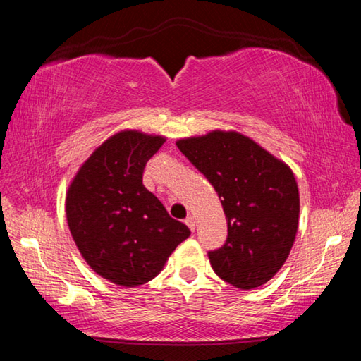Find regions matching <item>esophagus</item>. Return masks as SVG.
I'll list each match as a JSON object with an SVG mask.
<instances>
[{"instance_id": "1", "label": "esophagus", "mask_w": 361, "mask_h": 361, "mask_svg": "<svg viewBox=\"0 0 361 361\" xmlns=\"http://www.w3.org/2000/svg\"><path fill=\"white\" fill-rule=\"evenodd\" d=\"M186 224H188V228H189V229H191L192 232L195 231V219H194L192 216H189V218L186 219Z\"/></svg>"}]
</instances>
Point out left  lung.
Masks as SVG:
<instances>
[{
	"mask_svg": "<svg viewBox=\"0 0 361 361\" xmlns=\"http://www.w3.org/2000/svg\"><path fill=\"white\" fill-rule=\"evenodd\" d=\"M176 146L221 197L228 239L209 252L213 271L240 290L264 285L296 239L299 191L293 170L234 130L181 138Z\"/></svg>",
	"mask_w": 361,
	"mask_h": 361,
	"instance_id": "left-lung-1",
	"label": "left lung"
}]
</instances>
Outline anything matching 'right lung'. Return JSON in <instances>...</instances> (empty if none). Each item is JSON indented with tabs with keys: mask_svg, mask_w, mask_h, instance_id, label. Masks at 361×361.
<instances>
[{
	"mask_svg": "<svg viewBox=\"0 0 361 361\" xmlns=\"http://www.w3.org/2000/svg\"><path fill=\"white\" fill-rule=\"evenodd\" d=\"M166 137L121 130L79 167L66 191V221L79 253L100 277L138 286L162 271L191 235L143 185L146 162Z\"/></svg>",
	"mask_w": 361,
	"mask_h": 361,
	"instance_id": "right-lung-1",
	"label": "right lung"
}]
</instances>
